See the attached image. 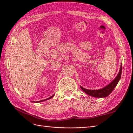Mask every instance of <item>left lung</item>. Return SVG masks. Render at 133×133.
<instances>
[{"label": "left lung", "instance_id": "obj_1", "mask_svg": "<svg viewBox=\"0 0 133 133\" xmlns=\"http://www.w3.org/2000/svg\"><path fill=\"white\" fill-rule=\"evenodd\" d=\"M122 66L121 65L120 66V69L119 70V73L118 74L115 79L111 82L109 85L104 87L103 89H98V90H89L85 89V88H83L82 87L80 86V88L85 92L86 94L89 95L91 96H93L95 98H104L106 97V96H108L111 92L114 90L115 87L117 85L119 80L121 78L122 75Z\"/></svg>", "mask_w": 133, "mask_h": 133}]
</instances>
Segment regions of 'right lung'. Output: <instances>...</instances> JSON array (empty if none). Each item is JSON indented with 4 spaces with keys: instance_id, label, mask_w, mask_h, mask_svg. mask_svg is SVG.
Instances as JSON below:
<instances>
[{
    "instance_id": "right-lung-1",
    "label": "right lung",
    "mask_w": 133,
    "mask_h": 133,
    "mask_svg": "<svg viewBox=\"0 0 133 133\" xmlns=\"http://www.w3.org/2000/svg\"><path fill=\"white\" fill-rule=\"evenodd\" d=\"M54 95H54H53L52 96H51L50 97H49V98H47V99H45V100H41V101H38V102H37V103H39V102H44V101H45V100H48V99H51V98H53V96Z\"/></svg>"
}]
</instances>
